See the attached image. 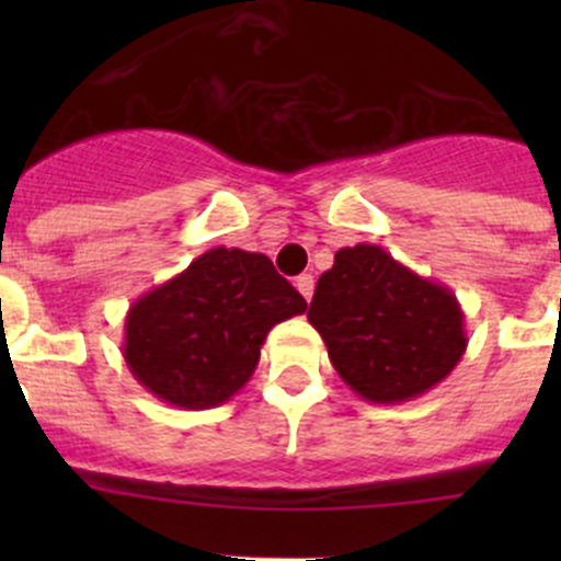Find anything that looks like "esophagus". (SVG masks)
<instances>
[{"label": "esophagus", "instance_id": "34e87169", "mask_svg": "<svg viewBox=\"0 0 561 561\" xmlns=\"http://www.w3.org/2000/svg\"><path fill=\"white\" fill-rule=\"evenodd\" d=\"M296 287H298V293H301V296L307 298V301H312V296H314V276L312 274H301V276H298Z\"/></svg>", "mask_w": 561, "mask_h": 561}]
</instances>
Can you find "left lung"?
<instances>
[{
  "instance_id": "obj_1",
  "label": "left lung",
  "mask_w": 561,
  "mask_h": 561,
  "mask_svg": "<svg viewBox=\"0 0 561 561\" xmlns=\"http://www.w3.org/2000/svg\"><path fill=\"white\" fill-rule=\"evenodd\" d=\"M309 322L336 375L375 404L428 393L467 353L454 290L415 274L377 244L339 249L317 282Z\"/></svg>"
}]
</instances>
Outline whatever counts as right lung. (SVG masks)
<instances>
[{
	"instance_id": "right-lung-1",
	"label": "right lung",
	"mask_w": 561,
	"mask_h": 561,
	"mask_svg": "<svg viewBox=\"0 0 561 561\" xmlns=\"http://www.w3.org/2000/svg\"><path fill=\"white\" fill-rule=\"evenodd\" d=\"M304 312L265 254L214 247L129 307L122 355L160 401L211 410L247 386L271 328Z\"/></svg>"
}]
</instances>
